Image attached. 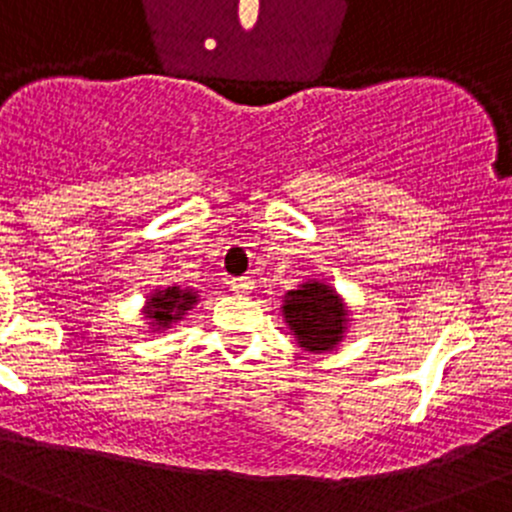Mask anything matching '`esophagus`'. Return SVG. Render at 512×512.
Wrapping results in <instances>:
<instances>
[{"instance_id":"1","label":"esophagus","mask_w":512,"mask_h":512,"mask_svg":"<svg viewBox=\"0 0 512 512\" xmlns=\"http://www.w3.org/2000/svg\"><path fill=\"white\" fill-rule=\"evenodd\" d=\"M229 288H231V291H236V293H249L254 286H251V278L239 276V278H231Z\"/></svg>"}]
</instances>
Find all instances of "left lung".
<instances>
[{
    "instance_id": "8db88e82",
    "label": "left lung",
    "mask_w": 512,
    "mask_h": 512,
    "mask_svg": "<svg viewBox=\"0 0 512 512\" xmlns=\"http://www.w3.org/2000/svg\"><path fill=\"white\" fill-rule=\"evenodd\" d=\"M283 313L300 347L310 352H323L340 342L347 310L328 286L313 281L286 295Z\"/></svg>"
}]
</instances>
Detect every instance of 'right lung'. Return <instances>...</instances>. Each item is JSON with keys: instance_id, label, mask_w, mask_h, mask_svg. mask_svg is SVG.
<instances>
[{"instance_id": "right-lung-1", "label": "right lung", "mask_w": 512, "mask_h": 512, "mask_svg": "<svg viewBox=\"0 0 512 512\" xmlns=\"http://www.w3.org/2000/svg\"><path fill=\"white\" fill-rule=\"evenodd\" d=\"M194 303H197V295H192L189 291H179L177 286H172L167 291L152 295L150 305H147V318L155 320L157 328H167V325L179 320V315L184 310L192 308Z\"/></svg>"}]
</instances>
